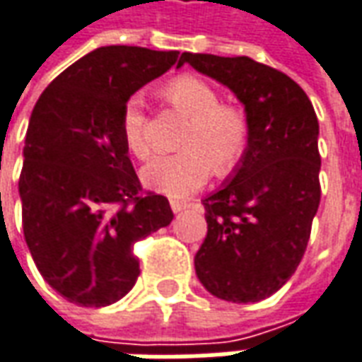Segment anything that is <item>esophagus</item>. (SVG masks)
Listing matches in <instances>:
<instances>
[{"instance_id": "1", "label": "esophagus", "mask_w": 362, "mask_h": 362, "mask_svg": "<svg viewBox=\"0 0 362 362\" xmlns=\"http://www.w3.org/2000/svg\"><path fill=\"white\" fill-rule=\"evenodd\" d=\"M188 206L186 202H182V199H170V207H173L174 214H178V211H182L184 207Z\"/></svg>"}]
</instances>
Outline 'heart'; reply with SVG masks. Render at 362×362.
Instances as JSON below:
<instances>
[{
  "instance_id": "1",
  "label": "heart",
  "mask_w": 362,
  "mask_h": 362,
  "mask_svg": "<svg viewBox=\"0 0 362 362\" xmlns=\"http://www.w3.org/2000/svg\"><path fill=\"white\" fill-rule=\"evenodd\" d=\"M164 98L182 113L188 125L180 137V153L156 156L141 178L160 194L184 198L199 189L216 168L227 174L241 163L251 143V119L241 105L221 103L214 86L196 76H180L164 86ZM125 146L139 160L151 156L145 103L141 95L129 98L121 115Z\"/></svg>"
}]
</instances>
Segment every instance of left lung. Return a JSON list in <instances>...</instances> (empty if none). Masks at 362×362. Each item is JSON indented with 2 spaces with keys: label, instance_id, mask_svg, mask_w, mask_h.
I'll list each match as a JSON object with an SVG mask.
<instances>
[{
  "label": "left lung",
  "instance_id": "8db88e82",
  "mask_svg": "<svg viewBox=\"0 0 362 362\" xmlns=\"http://www.w3.org/2000/svg\"><path fill=\"white\" fill-rule=\"evenodd\" d=\"M227 86L251 119V143L229 180L202 199L207 235L196 274L209 294L249 304L284 286L304 257L317 214L320 123L305 92L249 57L182 52L186 64Z\"/></svg>",
  "mask_w": 362,
  "mask_h": 362
}]
</instances>
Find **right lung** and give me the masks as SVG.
<instances>
[{
    "mask_svg": "<svg viewBox=\"0 0 362 362\" xmlns=\"http://www.w3.org/2000/svg\"><path fill=\"white\" fill-rule=\"evenodd\" d=\"M178 50L100 47L58 74L35 105L23 148V233L37 269L68 302L115 304L139 274L133 245L173 221L145 192L121 135L123 105Z\"/></svg>",
    "mask_w": 362,
    "mask_h": 362,
    "instance_id": "obj_1",
    "label": "right lung"
}]
</instances>
